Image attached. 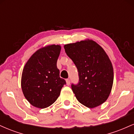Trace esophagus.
Here are the masks:
<instances>
[{"mask_svg":"<svg viewBox=\"0 0 134 134\" xmlns=\"http://www.w3.org/2000/svg\"><path fill=\"white\" fill-rule=\"evenodd\" d=\"M66 83H67V85L69 86V84H70V80L69 79H66Z\"/></svg>","mask_w":134,"mask_h":134,"instance_id":"1","label":"esophagus"}]
</instances>
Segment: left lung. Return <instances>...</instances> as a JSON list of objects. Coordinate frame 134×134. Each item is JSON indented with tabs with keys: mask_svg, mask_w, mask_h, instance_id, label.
<instances>
[{
	"mask_svg": "<svg viewBox=\"0 0 134 134\" xmlns=\"http://www.w3.org/2000/svg\"><path fill=\"white\" fill-rule=\"evenodd\" d=\"M64 48L77 69L79 82L71 84L77 100L90 108L103 103L113 82V67L106 52L93 40L65 44Z\"/></svg>",
	"mask_w": 134,
	"mask_h": 134,
	"instance_id": "left-lung-1",
	"label": "left lung"
}]
</instances>
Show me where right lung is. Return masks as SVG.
Here are the masks:
<instances>
[{"label":"right lung","mask_w":134,"mask_h":134,"mask_svg":"<svg viewBox=\"0 0 134 134\" xmlns=\"http://www.w3.org/2000/svg\"><path fill=\"white\" fill-rule=\"evenodd\" d=\"M61 47L52 45L42 48L28 60L23 70L21 87L24 96L32 105L45 108L52 105L66 84L60 77L57 62Z\"/></svg>","instance_id":"add662e5"}]
</instances>
